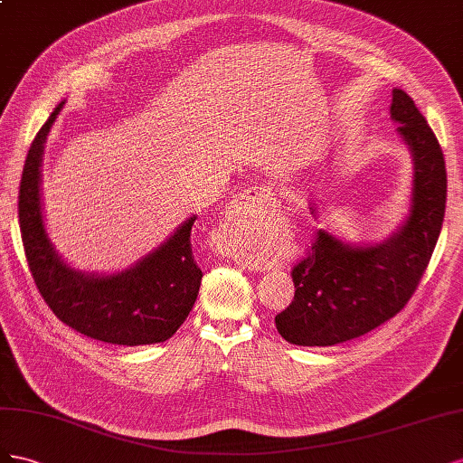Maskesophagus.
<instances>
[{"label":"esophagus","mask_w":463,"mask_h":463,"mask_svg":"<svg viewBox=\"0 0 463 463\" xmlns=\"http://www.w3.org/2000/svg\"><path fill=\"white\" fill-rule=\"evenodd\" d=\"M275 200L277 197L269 186H252L236 197L234 202L229 203V207L224 209V219L232 221V219H239L242 215L254 213V211H263V213H266V211L275 207ZM241 263L242 266H250V263L244 260ZM252 269H254V266H252ZM256 269H260V268H256Z\"/></svg>","instance_id":"obj_1"}]
</instances>
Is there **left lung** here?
<instances>
[{"label":"left lung","instance_id":"left-lung-1","mask_svg":"<svg viewBox=\"0 0 463 463\" xmlns=\"http://www.w3.org/2000/svg\"><path fill=\"white\" fill-rule=\"evenodd\" d=\"M392 118L411 149V211L386 242L353 248L324 231L290 271L295 298L275 316L277 332L293 345L329 347L373 332L398 314L425 273L446 209V165L440 143L402 89L392 90Z\"/></svg>","mask_w":463,"mask_h":463}]
</instances>
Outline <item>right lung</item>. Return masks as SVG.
Returning <instances> with one entry per match:
<instances>
[{"instance_id": "obj_1", "label": "right lung", "mask_w": 463, "mask_h": 463, "mask_svg": "<svg viewBox=\"0 0 463 463\" xmlns=\"http://www.w3.org/2000/svg\"><path fill=\"white\" fill-rule=\"evenodd\" d=\"M60 109L33 139L19 186L21 239L38 293L65 326L90 339L129 347L166 341L188 318L202 283L190 242L195 217L118 275H85L65 266L48 241L41 211L44 139Z\"/></svg>"}]
</instances>
